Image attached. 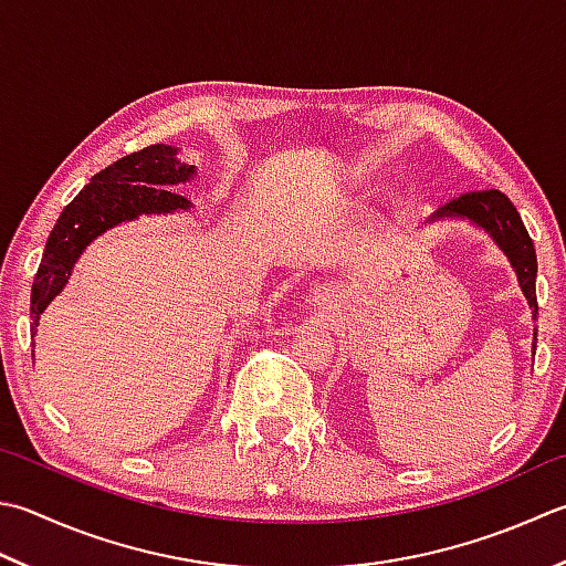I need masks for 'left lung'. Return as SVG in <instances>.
Here are the masks:
<instances>
[{
	"mask_svg": "<svg viewBox=\"0 0 566 566\" xmlns=\"http://www.w3.org/2000/svg\"><path fill=\"white\" fill-rule=\"evenodd\" d=\"M447 218H459V220H471L473 226L483 228L503 254L511 260L513 270L517 274L520 290H523L530 308H533V318L537 321V294H535V280H537V254L535 245L530 240L527 230L523 226V218H520L517 208L511 203V198L505 193L495 191H469L453 201L441 206L434 216L429 218V223H437V220ZM537 331V328H535ZM535 343L533 340V356H535Z\"/></svg>",
	"mask_w": 566,
	"mask_h": 566,
	"instance_id": "left-lung-1",
	"label": "left lung"
}]
</instances>
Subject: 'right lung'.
<instances>
[{"label":"right lung","mask_w":566,"mask_h":566,"mask_svg":"<svg viewBox=\"0 0 566 566\" xmlns=\"http://www.w3.org/2000/svg\"><path fill=\"white\" fill-rule=\"evenodd\" d=\"M179 149L151 144L132 151L95 174L55 220L46 250L31 286V334L36 336L41 314L69 284L73 268L91 242L127 220L154 213L191 210V201L174 191L193 179L196 166L181 161Z\"/></svg>","instance_id":"obj_1"}]
</instances>
